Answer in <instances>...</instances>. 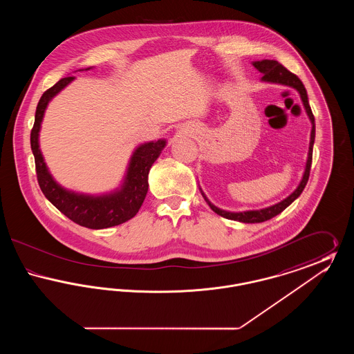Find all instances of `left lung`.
Instances as JSON below:
<instances>
[{"label": "left lung", "instance_id": "8db88e82", "mask_svg": "<svg viewBox=\"0 0 354 354\" xmlns=\"http://www.w3.org/2000/svg\"><path fill=\"white\" fill-rule=\"evenodd\" d=\"M253 66L257 68L260 73H263L261 80L266 82H272V84H281L290 86L293 88H296L300 93V97L303 100L304 107L306 110V114L312 122V133H310V143H309V152H308V160H306V167L304 172L303 180L300 182L299 187L286 198L283 202L277 203L272 207L264 208V209H257V211H245V212H227L223 211L218 207H215L214 204H211L209 201L204 196L202 192L203 198L205 199V202L208 203V205L211 207V209L214 212H216L220 216L225 218V219L236 220V221H241V223H263L267 220L274 218L276 215H279L280 212H283L289 204L295 202L303 192L305 185L308 183L309 179V174H310V166H312V153H313V143H315V134H316V127H315V117L313 113L310 110L309 102H308V95H306V90L304 87L303 82L300 81V78L290 73L288 68H284L283 65H280L277 61L273 59H263V61H256L253 62Z\"/></svg>", "mask_w": 354, "mask_h": 354}]
</instances>
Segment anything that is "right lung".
<instances>
[{
  "instance_id": "1",
  "label": "right lung",
  "mask_w": 354,
  "mask_h": 354,
  "mask_svg": "<svg viewBox=\"0 0 354 354\" xmlns=\"http://www.w3.org/2000/svg\"><path fill=\"white\" fill-rule=\"evenodd\" d=\"M74 77L59 80L48 88L37 104L34 126L30 133V146L35 162L37 180L46 199L74 223L91 228L102 230L122 224L134 218L149 189V171L166 146V140H156L139 146L131 158L122 189L104 196H86L64 189L51 178L44 162L38 145V133L44 118L45 109L51 98L68 86Z\"/></svg>"
}]
</instances>
